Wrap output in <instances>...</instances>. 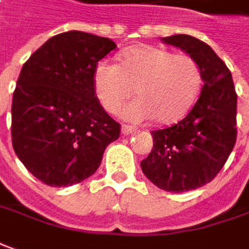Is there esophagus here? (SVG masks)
Segmentation results:
<instances>
[{
    "label": "esophagus",
    "mask_w": 249,
    "mask_h": 249,
    "mask_svg": "<svg viewBox=\"0 0 249 249\" xmlns=\"http://www.w3.org/2000/svg\"><path fill=\"white\" fill-rule=\"evenodd\" d=\"M133 133H135V127L128 126V124H123L122 126V134L123 135H130L133 134Z\"/></svg>",
    "instance_id": "esophagus-1"
}]
</instances>
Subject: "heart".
<instances>
[{
    "mask_svg": "<svg viewBox=\"0 0 249 249\" xmlns=\"http://www.w3.org/2000/svg\"><path fill=\"white\" fill-rule=\"evenodd\" d=\"M202 85L198 61L188 54L154 46H135L121 55V65L97 63L93 74L96 97L115 114L131 96H138L122 111L127 121L154 118L160 124L181 119L195 102Z\"/></svg>",
    "mask_w": 249,
    "mask_h": 249,
    "instance_id": "b5f03b06",
    "label": "heart"
}]
</instances>
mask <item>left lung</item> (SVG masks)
<instances>
[{"label":"left lung","instance_id":"left-lung-1","mask_svg":"<svg viewBox=\"0 0 249 249\" xmlns=\"http://www.w3.org/2000/svg\"><path fill=\"white\" fill-rule=\"evenodd\" d=\"M161 40L198 61L203 87L184 119L152 131L153 149L141 161V168L154 186L169 193H184L210 183L233 150L237 95L231 71L209 44L190 35Z\"/></svg>","mask_w":249,"mask_h":249}]
</instances>
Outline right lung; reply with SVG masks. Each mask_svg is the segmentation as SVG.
Instances as JSON below:
<instances>
[{
    "label": "right lung",
    "instance_id": "1",
    "mask_svg": "<svg viewBox=\"0 0 249 249\" xmlns=\"http://www.w3.org/2000/svg\"><path fill=\"white\" fill-rule=\"evenodd\" d=\"M116 49L81 31L50 37L24 63L12 102V143L36 179L68 187L95 174L121 124L95 96L97 62Z\"/></svg>",
    "mask_w": 249,
    "mask_h": 249
}]
</instances>
